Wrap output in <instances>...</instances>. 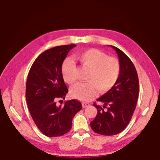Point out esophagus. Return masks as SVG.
<instances>
[{
	"label": "esophagus",
	"mask_w": 160,
	"mask_h": 160,
	"mask_svg": "<svg viewBox=\"0 0 160 160\" xmlns=\"http://www.w3.org/2000/svg\"><path fill=\"white\" fill-rule=\"evenodd\" d=\"M89 103H82V107L83 108H86V107H89Z\"/></svg>",
	"instance_id": "esophagus-1"
}]
</instances>
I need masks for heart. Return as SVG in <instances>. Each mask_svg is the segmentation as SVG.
<instances>
[{
	"label": "heart",
	"instance_id": "1",
	"mask_svg": "<svg viewBox=\"0 0 160 160\" xmlns=\"http://www.w3.org/2000/svg\"><path fill=\"white\" fill-rule=\"evenodd\" d=\"M75 58L80 65L89 69L86 80L87 82L78 83L71 89V94L76 99L88 102L96 96L98 89L106 92L113 87L120 76V63L113 57H108L100 50L89 49L78 52ZM61 74L64 82L72 84L76 81L74 71L76 65L69 58L61 64Z\"/></svg>",
	"mask_w": 160,
	"mask_h": 160
}]
</instances>
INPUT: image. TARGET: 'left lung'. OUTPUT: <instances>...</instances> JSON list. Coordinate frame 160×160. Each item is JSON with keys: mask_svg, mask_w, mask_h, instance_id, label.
I'll return each instance as SVG.
<instances>
[{"mask_svg": "<svg viewBox=\"0 0 160 160\" xmlns=\"http://www.w3.org/2000/svg\"><path fill=\"white\" fill-rule=\"evenodd\" d=\"M111 47L118 56L120 74L115 85L97 100L104 106L93 104L98 113L90 123L94 132L104 135H117L124 130L136 107L139 93V80L133 63L120 49Z\"/></svg>", "mask_w": 160, "mask_h": 160, "instance_id": "obj_1", "label": "left lung"}]
</instances>
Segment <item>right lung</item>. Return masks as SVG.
Masks as SVG:
<instances>
[{
  "instance_id": "1",
  "label": "right lung",
  "mask_w": 160,
  "mask_h": 160,
  "mask_svg": "<svg viewBox=\"0 0 160 160\" xmlns=\"http://www.w3.org/2000/svg\"><path fill=\"white\" fill-rule=\"evenodd\" d=\"M76 46L62 45L46 50L29 70L26 84L27 104L36 127L47 137L62 136L69 132L75 115L82 109V104L76 100L67 101L63 106L56 104L68 93L61 74V64Z\"/></svg>"
}]
</instances>
